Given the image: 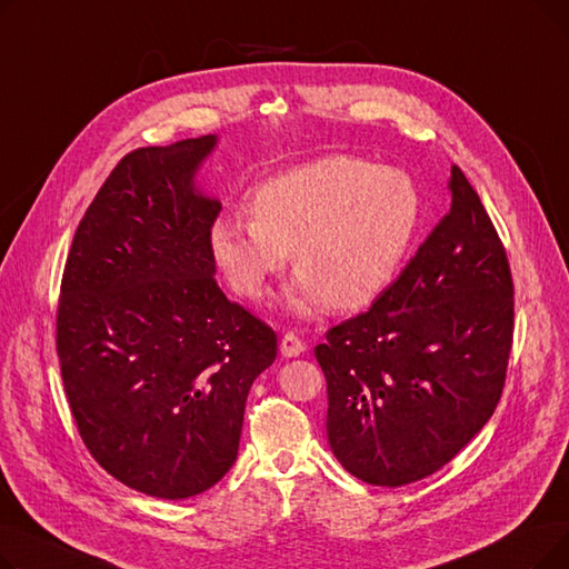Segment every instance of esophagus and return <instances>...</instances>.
I'll return each instance as SVG.
<instances>
[{"instance_id":"34e87169","label":"esophagus","mask_w":569,"mask_h":569,"mask_svg":"<svg viewBox=\"0 0 569 569\" xmlns=\"http://www.w3.org/2000/svg\"><path fill=\"white\" fill-rule=\"evenodd\" d=\"M305 343L297 339L292 332H288V335H283V339H281V343H279V350H281V355L283 357H300L302 352H305Z\"/></svg>"}]
</instances>
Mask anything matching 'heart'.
<instances>
[{"mask_svg":"<svg viewBox=\"0 0 569 569\" xmlns=\"http://www.w3.org/2000/svg\"><path fill=\"white\" fill-rule=\"evenodd\" d=\"M251 212L221 214L209 251L230 288L260 297L292 260L286 307L311 316L325 302L360 309L392 283L422 217L415 179L392 166L327 154L267 179Z\"/></svg>","mask_w":569,"mask_h":569,"instance_id":"b5f03b06","label":"heart"}]
</instances>
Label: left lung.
Returning <instances> with one entry per match:
<instances>
[{"label": "left lung", "mask_w": 569, "mask_h": 569, "mask_svg": "<svg viewBox=\"0 0 569 569\" xmlns=\"http://www.w3.org/2000/svg\"><path fill=\"white\" fill-rule=\"evenodd\" d=\"M450 209L367 313L327 332V440L357 480L403 487L452 461L493 415L512 348L500 237L452 166Z\"/></svg>", "instance_id": "left-lung-1"}]
</instances>
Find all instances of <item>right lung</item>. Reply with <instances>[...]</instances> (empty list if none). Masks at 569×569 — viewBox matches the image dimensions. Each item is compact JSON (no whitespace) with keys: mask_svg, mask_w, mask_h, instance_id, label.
Listing matches in <instances>:
<instances>
[{"mask_svg":"<svg viewBox=\"0 0 569 569\" xmlns=\"http://www.w3.org/2000/svg\"><path fill=\"white\" fill-rule=\"evenodd\" d=\"M219 136L127 154L87 207L64 267L57 355L78 431L122 485L163 500L232 468L253 380L277 335L230 302L198 184Z\"/></svg>","mask_w":569,"mask_h":569,"instance_id":"add662e5","label":"right lung"}]
</instances>
